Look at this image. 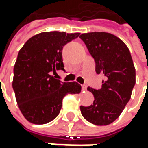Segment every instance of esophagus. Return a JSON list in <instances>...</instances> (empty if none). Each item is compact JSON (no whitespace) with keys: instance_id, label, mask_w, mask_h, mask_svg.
<instances>
[{"instance_id":"34e87169","label":"esophagus","mask_w":148,"mask_h":148,"mask_svg":"<svg viewBox=\"0 0 148 148\" xmlns=\"http://www.w3.org/2000/svg\"><path fill=\"white\" fill-rule=\"evenodd\" d=\"M82 90H87V86L85 84H83V85H82Z\"/></svg>"}]
</instances>
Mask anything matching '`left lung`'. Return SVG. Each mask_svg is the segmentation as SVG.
Segmentation results:
<instances>
[{"label": "left lung", "instance_id": "8db88e82", "mask_svg": "<svg viewBox=\"0 0 148 148\" xmlns=\"http://www.w3.org/2000/svg\"><path fill=\"white\" fill-rule=\"evenodd\" d=\"M80 38L96 63V73H103L102 88L88 87L94 96L89 106H81L82 116L95 125H108L120 116L129 102L136 82V71L126 44L105 32L82 34Z\"/></svg>", "mask_w": 148, "mask_h": 148}]
</instances>
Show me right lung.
Wrapping results in <instances>:
<instances>
[{
  "label": "right lung",
  "mask_w": 148,
  "mask_h": 148,
  "mask_svg": "<svg viewBox=\"0 0 148 148\" xmlns=\"http://www.w3.org/2000/svg\"><path fill=\"white\" fill-rule=\"evenodd\" d=\"M79 33L43 32L31 37L19 50L14 66L12 87L16 103L28 122L45 124L58 115L67 94H77L76 82H63L50 75L64 70L62 49Z\"/></svg>",
  "instance_id": "1"
}]
</instances>
